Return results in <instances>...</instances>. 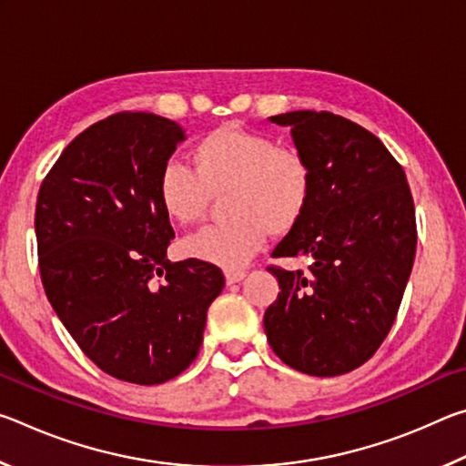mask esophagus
<instances>
[{"mask_svg": "<svg viewBox=\"0 0 466 466\" xmlns=\"http://www.w3.org/2000/svg\"><path fill=\"white\" fill-rule=\"evenodd\" d=\"M224 275H226L228 286H232V283H238V281L247 278V271H244V269H228Z\"/></svg>", "mask_w": 466, "mask_h": 466, "instance_id": "1", "label": "esophagus"}]
</instances>
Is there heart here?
<instances>
[{
  "instance_id": "obj_1",
  "label": "heart",
  "mask_w": 466,
  "mask_h": 466,
  "mask_svg": "<svg viewBox=\"0 0 466 466\" xmlns=\"http://www.w3.org/2000/svg\"><path fill=\"white\" fill-rule=\"evenodd\" d=\"M195 168L178 157L164 162L157 199L178 224L197 222L214 191L230 185L226 209L232 218L187 236V255L240 269L265 247L269 234H286L304 216L312 195V172L296 149L278 147L263 133L226 123L193 149Z\"/></svg>"
}]
</instances>
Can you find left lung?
I'll return each instance as SVG.
<instances>
[{
  "label": "left lung",
  "instance_id": "1",
  "mask_svg": "<svg viewBox=\"0 0 466 466\" xmlns=\"http://www.w3.org/2000/svg\"><path fill=\"white\" fill-rule=\"evenodd\" d=\"M269 121L291 127L312 195L273 250L306 257L309 269H269L281 291L265 310L267 341L298 372L347 374L374 356L399 312L417 247L413 197L400 164L358 123L327 110Z\"/></svg>",
  "mask_w": 466,
  "mask_h": 466
}]
</instances>
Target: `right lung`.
I'll use <instances>...</instances> for the list:
<instances>
[{"label":"right lung","mask_w":466,"mask_h":466,"mask_svg":"<svg viewBox=\"0 0 466 466\" xmlns=\"http://www.w3.org/2000/svg\"><path fill=\"white\" fill-rule=\"evenodd\" d=\"M185 139L154 113L113 115L63 149L38 191L46 298L86 356L125 382L162 384L191 366L224 289L216 265L167 258L175 230L157 177Z\"/></svg>","instance_id":"obj_1"}]
</instances>
